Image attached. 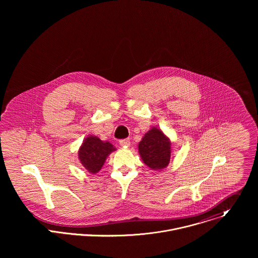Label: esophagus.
Segmentation results:
<instances>
[{"instance_id": "1", "label": "esophagus", "mask_w": 258, "mask_h": 258, "mask_svg": "<svg viewBox=\"0 0 258 258\" xmlns=\"http://www.w3.org/2000/svg\"><path fill=\"white\" fill-rule=\"evenodd\" d=\"M119 144H120L121 146H123V147H128V146H130V139H129V138L121 139V140L119 141Z\"/></svg>"}]
</instances>
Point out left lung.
Segmentation results:
<instances>
[{"mask_svg":"<svg viewBox=\"0 0 258 258\" xmlns=\"http://www.w3.org/2000/svg\"><path fill=\"white\" fill-rule=\"evenodd\" d=\"M138 148L144 163L151 169H164L168 166L171 158V142L161 130L151 129Z\"/></svg>","mask_w":258,"mask_h":258,"instance_id":"1","label":"left lung"}]
</instances>
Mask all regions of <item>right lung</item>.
Returning <instances> with one entry per match:
<instances>
[{
	"label": "right lung",
	"mask_w": 258,
	"mask_h": 258,
	"mask_svg": "<svg viewBox=\"0 0 258 258\" xmlns=\"http://www.w3.org/2000/svg\"><path fill=\"white\" fill-rule=\"evenodd\" d=\"M115 148L109 142H102L97 137H87L78 151L82 166L92 174L97 173L103 166L108 154Z\"/></svg>",
	"instance_id": "right-lung-1"
}]
</instances>
